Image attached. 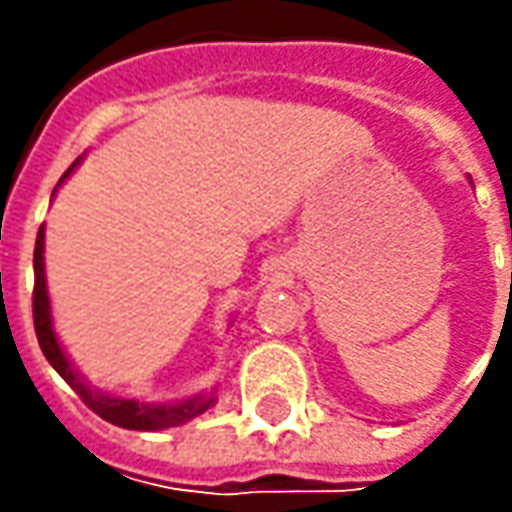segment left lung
<instances>
[{
    "label": "left lung",
    "instance_id": "obj_1",
    "mask_svg": "<svg viewBox=\"0 0 512 512\" xmlns=\"http://www.w3.org/2000/svg\"><path fill=\"white\" fill-rule=\"evenodd\" d=\"M470 185H473V182H470Z\"/></svg>",
    "mask_w": 512,
    "mask_h": 512
}]
</instances>
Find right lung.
Instances as JSON below:
<instances>
[{"label": "right lung", "mask_w": 512, "mask_h": 512, "mask_svg": "<svg viewBox=\"0 0 512 512\" xmlns=\"http://www.w3.org/2000/svg\"><path fill=\"white\" fill-rule=\"evenodd\" d=\"M85 156H79L65 176L59 179V185L68 179L70 173L76 170V165L82 162ZM33 273H36V285H33V325H36V339L39 347L45 353V359L50 367L65 379V382L82 396V402L88 404L96 416H102L105 422L116 424V427H125V430H168V427H179L187 424L190 419L202 416L205 410H210L216 404V393L202 390L196 396H187V399H176V402H145V399H133V396H113L105 393L76 370V364L70 362V356L65 353V347L56 336V327H53V313H50V296H48V276H45V225L39 227V236H36V250H33Z\"/></svg>", "instance_id": "1"}]
</instances>
